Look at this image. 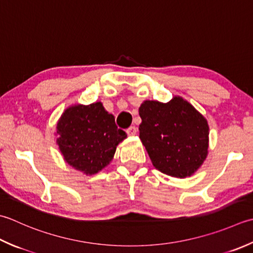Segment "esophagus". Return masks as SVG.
I'll use <instances>...</instances> for the list:
<instances>
[{"instance_id": "obj_1", "label": "esophagus", "mask_w": 253, "mask_h": 253, "mask_svg": "<svg viewBox=\"0 0 253 253\" xmlns=\"http://www.w3.org/2000/svg\"><path fill=\"white\" fill-rule=\"evenodd\" d=\"M126 132H127L128 136H135L136 133H137V128H136L135 126H130V127L128 128V129L126 130Z\"/></svg>"}]
</instances>
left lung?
Masks as SVG:
<instances>
[{"mask_svg":"<svg viewBox=\"0 0 253 253\" xmlns=\"http://www.w3.org/2000/svg\"><path fill=\"white\" fill-rule=\"evenodd\" d=\"M139 138L152 165L174 177L192 175L209 149V124L189 102L146 101L139 107Z\"/></svg>","mask_w":253,"mask_h":253,"instance_id":"obj_1","label":"left lung"}]
</instances>
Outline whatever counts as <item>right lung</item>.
Segmentation results:
<instances>
[{"mask_svg": "<svg viewBox=\"0 0 253 253\" xmlns=\"http://www.w3.org/2000/svg\"><path fill=\"white\" fill-rule=\"evenodd\" d=\"M57 133L64 160L85 174H94L106 167L118 143L127 137L100 102L68 108L57 124Z\"/></svg>", "mask_w": 253, "mask_h": 253, "instance_id": "1", "label": "right lung"}]
</instances>
